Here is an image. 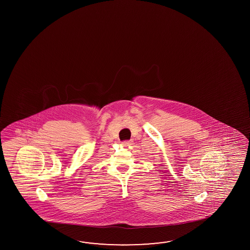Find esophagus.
Returning a JSON list of instances; mask_svg holds the SVG:
<instances>
[{"label":"esophagus","instance_id":"esophagus-1","mask_svg":"<svg viewBox=\"0 0 250 250\" xmlns=\"http://www.w3.org/2000/svg\"><path fill=\"white\" fill-rule=\"evenodd\" d=\"M123 145L124 146H127L131 145V142L129 140H125V141H123Z\"/></svg>","mask_w":250,"mask_h":250}]
</instances>
